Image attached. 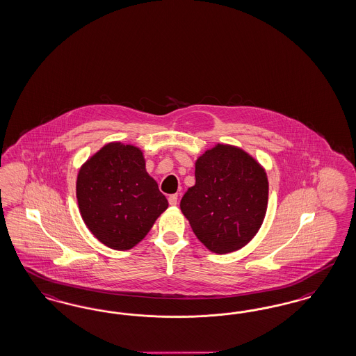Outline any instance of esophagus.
Returning <instances> with one entry per match:
<instances>
[{"label":"esophagus","instance_id":"1","mask_svg":"<svg viewBox=\"0 0 356 356\" xmlns=\"http://www.w3.org/2000/svg\"><path fill=\"white\" fill-rule=\"evenodd\" d=\"M177 201H179V196L177 195H171V196L168 197V202H170V205H172V207L177 205Z\"/></svg>","mask_w":356,"mask_h":356}]
</instances>
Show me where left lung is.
<instances>
[{"instance_id": "left-lung-1", "label": "left lung", "mask_w": 356, "mask_h": 356, "mask_svg": "<svg viewBox=\"0 0 356 356\" xmlns=\"http://www.w3.org/2000/svg\"><path fill=\"white\" fill-rule=\"evenodd\" d=\"M195 176L180 208L198 241L216 254L245 247L266 217V170L242 148L218 143L196 160Z\"/></svg>"}]
</instances>
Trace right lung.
Wrapping results in <instances>:
<instances>
[{
    "label": "right lung",
    "mask_w": 356,
    "mask_h": 356,
    "mask_svg": "<svg viewBox=\"0 0 356 356\" xmlns=\"http://www.w3.org/2000/svg\"><path fill=\"white\" fill-rule=\"evenodd\" d=\"M76 196L90 233L120 251L138 245L168 208L142 149L121 142L105 145L81 165Z\"/></svg>",
    "instance_id": "obj_1"
}]
</instances>
